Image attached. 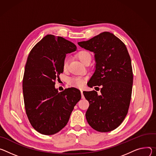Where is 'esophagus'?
<instances>
[{
	"mask_svg": "<svg viewBox=\"0 0 156 156\" xmlns=\"http://www.w3.org/2000/svg\"><path fill=\"white\" fill-rule=\"evenodd\" d=\"M80 93H81V95H82V98H84V96L83 95V91L82 90H80Z\"/></svg>",
	"mask_w": 156,
	"mask_h": 156,
	"instance_id": "esophagus-1",
	"label": "esophagus"
}]
</instances>
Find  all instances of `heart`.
I'll use <instances>...</instances> for the list:
<instances>
[{"mask_svg": "<svg viewBox=\"0 0 156 156\" xmlns=\"http://www.w3.org/2000/svg\"><path fill=\"white\" fill-rule=\"evenodd\" d=\"M77 56L79 61L82 63L85 64L86 62H87L89 59H91V55L89 53L88 51H80L79 53L77 54ZM69 59L68 58H65L64 61H63V68L64 69H66L68 64H69ZM69 84L74 86V87H82L84 82H85V79L82 77H74L71 78L68 81Z\"/></svg>", "mask_w": 156, "mask_h": 156, "instance_id": "heart-1", "label": "heart"}]
</instances>
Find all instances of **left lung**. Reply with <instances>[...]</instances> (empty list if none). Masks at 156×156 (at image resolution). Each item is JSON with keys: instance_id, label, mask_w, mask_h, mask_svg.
<instances>
[{"instance_id": "8db88e82", "label": "left lung", "mask_w": 156, "mask_h": 156, "mask_svg": "<svg viewBox=\"0 0 156 156\" xmlns=\"http://www.w3.org/2000/svg\"><path fill=\"white\" fill-rule=\"evenodd\" d=\"M78 44L95 54V71L88 86H102L100 95L95 90L83 92L89 102L86 119L95 130L111 131L122 124L130 104L133 74L128 51L122 41L108 31Z\"/></svg>"}]
</instances>
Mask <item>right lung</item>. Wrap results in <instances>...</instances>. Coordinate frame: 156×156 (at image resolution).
Masks as SVG:
<instances>
[{
	"mask_svg": "<svg viewBox=\"0 0 156 156\" xmlns=\"http://www.w3.org/2000/svg\"><path fill=\"white\" fill-rule=\"evenodd\" d=\"M76 46L62 37L48 34L28 56L23 79L27 115L33 128L44 135L61 131L67 123L76 103L79 90L71 87L58 92L55 81L63 73V61Z\"/></svg>",
	"mask_w": 156,
	"mask_h": 156,
	"instance_id": "obj_1",
	"label": "right lung"
}]
</instances>
